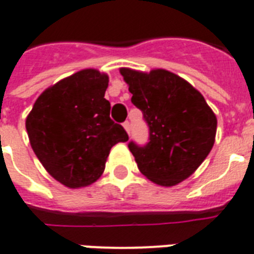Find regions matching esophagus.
<instances>
[{
  "instance_id": "1",
  "label": "esophagus",
  "mask_w": 254,
  "mask_h": 254,
  "mask_svg": "<svg viewBox=\"0 0 254 254\" xmlns=\"http://www.w3.org/2000/svg\"><path fill=\"white\" fill-rule=\"evenodd\" d=\"M123 127H125V129L127 131V133L131 132V125H129L128 121H126L125 123H123Z\"/></svg>"
}]
</instances>
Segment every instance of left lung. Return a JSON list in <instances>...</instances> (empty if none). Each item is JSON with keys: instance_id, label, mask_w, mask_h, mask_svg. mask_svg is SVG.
<instances>
[{"instance_id": "obj_1", "label": "left lung", "mask_w": 254, "mask_h": 254, "mask_svg": "<svg viewBox=\"0 0 254 254\" xmlns=\"http://www.w3.org/2000/svg\"><path fill=\"white\" fill-rule=\"evenodd\" d=\"M131 102L148 126V143L129 141L137 168L151 182L172 187L190 178L211 152L217 119L204 96L174 72L121 68Z\"/></svg>"}]
</instances>
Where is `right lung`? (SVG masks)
Masks as SVG:
<instances>
[{
    "instance_id": "right-lung-1",
    "label": "right lung",
    "mask_w": 254,
    "mask_h": 254,
    "mask_svg": "<svg viewBox=\"0 0 254 254\" xmlns=\"http://www.w3.org/2000/svg\"><path fill=\"white\" fill-rule=\"evenodd\" d=\"M109 76L86 68L38 96L26 118L31 148L53 178L68 188L87 187L103 174L110 149L128 140L110 118Z\"/></svg>"
}]
</instances>
